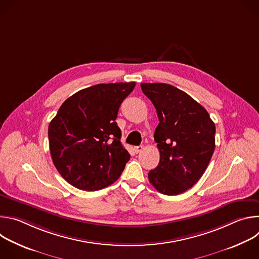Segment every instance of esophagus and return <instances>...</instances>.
Listing matches in <instances>:
<instances>
[{
	"label": "esophagus",
	"instance_id": "1",
	"mask_svg": "<svg viewBox=\"0 0 259 259\" xmlns=\"http://www.w3.org/2000/svg\"><path fill=\"white\" fill-rule=\"evenodd\" d=\"M142 150H143V145H138V146H135V147H134V151H135L136 154L140 153Z\"/></svg>",
	"mask_w": 259,
	"mask_h": 259
}]
</instances>
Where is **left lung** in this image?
<instances>
[{"label": "left lung", "mask_w": 259, "mask_h": 259, "mask_svg": "<svg viewBox=\"0 0 259 259\" xmlns=\"http://www.w3.org/2000/svg\"><path fill=\"white\" fill-rule=\"evenodd\" d=\"M157 109L155 131L160 162L149 172L161 194H182L204 174L215 149V125L207 110L189 94L164 83L140 84Z\"/></svg>", "instance_id": "1"}]
</instances>
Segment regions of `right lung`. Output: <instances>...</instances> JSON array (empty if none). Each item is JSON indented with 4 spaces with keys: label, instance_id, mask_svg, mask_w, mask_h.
<instances>
[{
    "label": "right lung",
    "instance_id": "obj_1",
    "mask_svg": "<svg viewBox=\"0 0 259 259\" xmlns=\"http://www.w3.org/2000/svg\"><path fill=\"white\" fill-rule=\"evenodd\" d=\"M135 83L97 84L78 91L49 124L52 161L72 187L98 191L115 182L130 155L117 125L119 107Z\"/></svg>",
    "mask_w": 259,
    "mask_h": 259
}]
</instances>
